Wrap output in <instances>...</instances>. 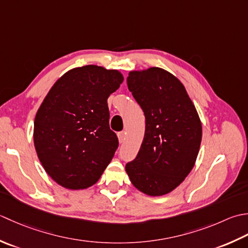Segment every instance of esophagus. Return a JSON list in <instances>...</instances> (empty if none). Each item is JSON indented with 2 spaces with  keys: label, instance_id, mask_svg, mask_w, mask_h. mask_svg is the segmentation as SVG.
<instances>
[{
  "label": "esophagus",
  "instance_id": "34e87169",
  "mask_svg": "<svg viewBox=\"0 0 248 248\" xmlns=\"http://www.w3.org/2000/svg\"><path fill=\"white\" fill-rule=\"evenodd\" d=\"M118 138L120 143H123L125 140V131H120V133H118Z\"/></svg>",
  "mask_w": 248,
  "mask_h": 248
}]
</instances>
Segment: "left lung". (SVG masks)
<instances>
[{
    "instance_id": "obj_1",
    "label": "left lung",
    "mask_w": 248,
    "mask_h": 248,
    "mask_svg": "<svg viewBox=\"0 0 248 248\" xmlns=\"http://www.w3.org/2000/svg\"><path fill=\"white\" fill-rule=\"evenodd\" d=\"M127 87L144 112L145 133L137 156L125 170L140 191L166 195L195 165L202 137L199 115L184 85L161 68L130 72Z\"/></svg>"
}]
</instances>
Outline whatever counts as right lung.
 <instances>
[{"label": "right lung", "mask_w": 248, "mask_h": 248, "mask_svg": "<svg viewBox=\"0 0 248 248\" xmlns=\"http://www.w3.org/2000/svg\"><path fill=\"white\" fill-rule=\"evenodd\" d=\"M122 82L118 70L96 65L74 68L40 105L34 145L46 172L63 187H90L112 159L119 140L109 126L107 99Z\"/></svg>", "instance_id": "right-lung-1"}]
</instances>
